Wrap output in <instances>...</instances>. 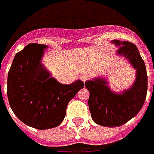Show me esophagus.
<instances>
[{
    "instance_id": "34e87169",
    "label": "esophagus",
    "mask_w": 154,
    "mask_h": 154,
    "mask_svg": "<svg viewBox=\"0 0 154 154\" xmlns=\"http://www.w3.org/2000/svg\"><path fill=\"white\" fill-rule=\"evenodd\" d=\"M79 79H81L83 82H85V81H87V80H88L89 78V76H88V75H82V76H80V77H79Z\"/></svg>"
}]
</instances>
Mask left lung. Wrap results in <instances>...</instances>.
I'll return each instance as SVG.
<instances>
[{
    "instance_id": "8db88e82",
    "label": "left lung",
    "mask_w": 154,
    "mask_h": 154,
    "mask_svg": "<svg viewBox=\"0 0 154 154\" xmlns=\"http://www.w3.org/2000/svg\"><path fill=\"white\" fill-rule=\"evenodd\" d=\"M119 47L117 53L124 55L137 69L134 85L123 93H114L101 79L85 83L89 91V108L92 119L97 124L115 127L127 123L140 111L144 103L148 90V75L144 61L138 48L128 41H112Z\"/></svg>"
}]
</instances>
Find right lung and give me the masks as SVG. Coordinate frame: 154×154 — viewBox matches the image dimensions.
I'll return each instance as SVG.
<instances>
[{"label": "right lung", "instance_id": "1", "mask_svg": "<svg viewBox=\"0 0 154 154\" xmlns=\"http://www.w3.org/2000/svg\"><path fill=\"white\" fill-rule=\"evenodd\" d=\"M46 45L29 44L16 54L7 78V97L16 117L30 127L48 129L61 124L66 108L85 84L63 85L40 60Z\"/></svg>", "mask_w": 154, "mask_h": 154}]
</instances>
